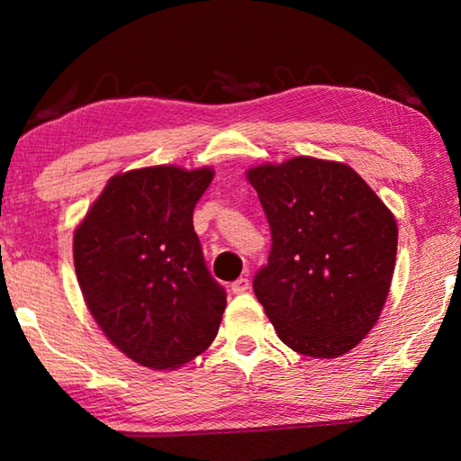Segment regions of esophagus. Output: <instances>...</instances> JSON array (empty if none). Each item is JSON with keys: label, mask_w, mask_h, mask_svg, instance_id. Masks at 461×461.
Wrapping results in <instances>:
<instances>
[{"label": "esophagus", "mask_w": 461, "mask_h": 461, "mask_svg": "<svg viewBox=\"0 0 461 461\" xmlns=\"http://www.w3.org/2000/svg\"><path fill=\"white\" fill-rule=\"evenodd\" d=\"M248 288H249V280L246 276H240L238 280H233V283H231V291L236 293V294L246 293Z\"/></svg>", "instance_id": "obj_1"}]
</instances>
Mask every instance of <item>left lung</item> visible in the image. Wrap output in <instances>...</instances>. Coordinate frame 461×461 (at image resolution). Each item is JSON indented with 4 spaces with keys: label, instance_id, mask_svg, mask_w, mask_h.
Returning a JSON list of instances; mask_svg holds the SVG:
<instances>
[{
    "label": "left lung",
    "instance_id": "8db88e82",
    "mask_svg": "<svg viewBox=\"0 0 461 461\" xmlns=\"http://www.w3.org/2000/svg\"><path fill=\"white\" fill-rule=\"evenodd\" d=\"M246 176L272 233L254 293L280 341L311 357L349 352L386 303L399 241L394 215L341 162L294 156Z\"/></svg>",
    "mask_w": 461,
    "mask_h": 461
}]
</instances>
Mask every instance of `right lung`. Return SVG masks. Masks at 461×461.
Returning <instances> with one entry per match:
<instances>
[{
  "instance_id": "obj_1",
  "label": "right lung",
  "mask_w": 461,
  "mask_h": 461,
  "mask_svg": "<svg viewBox=\"0 0 461 461\" xmlns=\"http://www.w3.org/2000/svg\"><path fill=\"white\" fill-rule=\"evenodd\" d=\"M212 181L207 167L128 170L109 178L75 230V272L93 319L146 368H178L220 330L225 291L193 228Z\"/></svg>"
}]
</instances>
